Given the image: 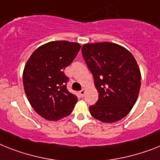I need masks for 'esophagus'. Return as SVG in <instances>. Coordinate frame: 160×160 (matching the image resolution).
<instances>
[{"instance_id":"esophagus-1","label":"esophagus","mask_w":160,"mask_h":160,"mask_svg":"<svg viewBox=\"0 0 160 160\" xmlns=\"http://www.w3.org/2000/svg\"><path fill=\"white\" fill-rule=\"evenodd\" d=\"M85 92H86V91H85V89H82V90H80V91L79 92V93H80L81 97H84Z\"/></svg>"}]
</instances>
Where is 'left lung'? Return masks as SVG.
Returning <instances> with one entry per match:
<instances>
[{"label":"left lung","mask_w":160,"mask_h":160,"mask_svg":"<svg viewBox=\"0 0 160 160\" xmlns=\"http://www.w3.org/2000/svg\"><path fill=\"white\" fill-rule=\"evenodd\" d=\"M81 51L98 92L97 102L89 107L91 116L108 123L125 118L141 88V71L133 55L124 47L109 42L85 43Z\"/></svg>","instance_id":"obj_1"}]
</instances>
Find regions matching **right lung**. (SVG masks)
<instances>
[{"instance_id": "right-lung-1", "label": "right lung", "mask_w": 160, "mask_h": 160, "mask_svg": "<svg viewBox=\"0 0 160 160\" xmlns=\"http://www.w3.org/2000/svg\"><path fill=\"white\" fill-rule=\"evenodd\" d=\"M78 42L52 41L38 47L28 58L23 71L25 94L34 111L48 121L69 116L78 98L70 93L63 71L80 51Z\"/></svg>"}]
</instances>
